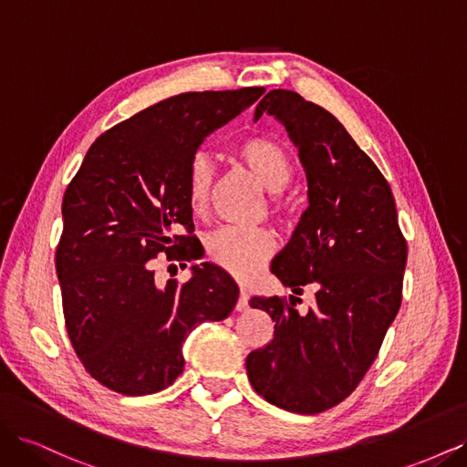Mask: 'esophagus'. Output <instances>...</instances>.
<instances>
[{
  "instance_id": "esophagus-1",
  "label": "esophagus",
  "mask_w": 467,
  "mask_h": 467,
  "mask_svg": "<svg viewBox=\"0 0 467 467\" xmlns=\"http://www.w3.org/2000/svg\"><path fill=\"white\" fill-rule=\"evenodd\" d=\"M247 307H249V292L242 286V288H239V298H237L235 309H237V312H245Z\"/></svg>"
}]
</instances>
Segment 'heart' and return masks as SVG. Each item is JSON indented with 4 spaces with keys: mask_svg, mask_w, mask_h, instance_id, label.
<instances>
[{
    "mask_svg": "<svg viewBox=\"0 0 467 467\" xmlns=\"http://www.w3.org/2000/svg\"><path fill=\"white\" fill-rule=\"evenodd\" d=\"M235 158L253 173L263 187L273 191V206L280 208V189L292 179L288 151L266 136H253L235 148ZM214 167L208 155H194L187 171V202L194 214H202L210 201ZM276 251V237L266 228H222L206 242L208 259L237 280H251Z\"/></svg>",
    "mask_w": 467,
    "mask_h": 467,
    "instance_id": "1",
    "label": "heart"
}]
</instances>
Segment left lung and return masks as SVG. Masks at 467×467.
Returning a JSON list of instances; mask_svg holds the SVG:
<instances>
[{
	"label": "left lung",
	"mask_w": 467,
	"mask_h": 467,
	"mask_svg": "<svg viewBox=\"0 0 467 467\" xmlns=\"http://www.w3.org/2000/svg\"><path fill=\"white\" fill-rule=\"evenodd\" d=\"M275 115L298 146L309 206L271 271L294 294L316 288L300 316L286 298H251L275 337L249 352L247 376L268 403L316 415L357 389L376 360L403 296L407 242L386 177L329 110L288 89L255 110ZM298 300V298H296Z\"/></svg>",
	"instance_id": "1"
}]
</instances>
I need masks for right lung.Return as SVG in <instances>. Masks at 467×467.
Wrapping results in <instances>:
<instances>
[{
	"mask_svg": "<svg viewBox=\"0 0 467 467\" xmlns=\"http://www.w3.org/2000/svg\"><path fill=\"white\" fill-rule=\"evenodd\" d=\"M263 93L169 97L99 136L69 181L56 275L69 341L101 386L122 395L169 388L185 366L187 335L235 307L239 288L220 266L194 265L191 280L160 286L155 265L158 255L185 266L196 257L189 165L210 132Z\"/></svg>",
	"mask_w": 467,
	"mask_h": 467,
	"instance_id": "add662e5",
	"label": "right lung"
}]
</instances>
